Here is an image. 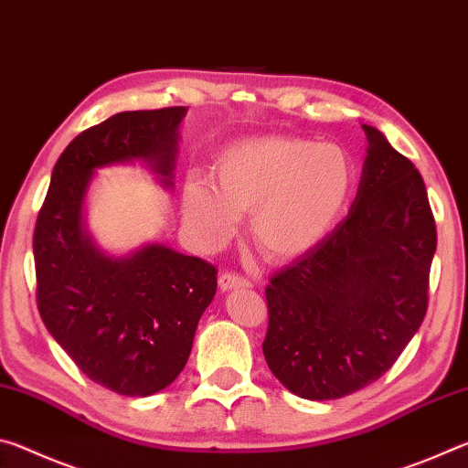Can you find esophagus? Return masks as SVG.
I'll list each match as a JSON object with an SVG mask.
<instances>
[{"label": "esophagus", "mask_w": 468, "mask_h": 468, "mask_svg": "<svg viewBox=\"0 0 468 468\" xmlns=\"http://www.w3.org/2000/svg\"><path fill=\"white\" fill-rule=\"evenodd\" d=\"M218 287L220 291H233V289H248L251 287V282L243 276L235 274V272H223L218 279Z\"/></svg>", "instance_id": "34e87169"}]
</instances>
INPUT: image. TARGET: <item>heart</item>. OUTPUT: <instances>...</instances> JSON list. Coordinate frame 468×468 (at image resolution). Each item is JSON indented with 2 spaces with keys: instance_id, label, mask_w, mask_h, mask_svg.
Instances as JSON below:
<instances>
[{
  "instance_id": "heart-1",
  "label": "heart",
  "mask_w": 468,
  "mask_h": 468,
  "mask_svg": "<svg viewBox=\"0 0 468 468\" xmlns=\"http://www.w3.org/2000/svg\"><path fill=\"white\" fill-rule=\"evenodd\" d=\"M346 150L303 138H250L227 146L217 161V184L189 177L184 220L204 248L235 235L251 212L256 248L271 260H291L315 248L343 217L355 189Z\"/></svg>"
}]
</instances>
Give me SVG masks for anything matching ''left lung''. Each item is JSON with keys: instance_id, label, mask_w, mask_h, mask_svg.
Here are the masks:
<instances>
[{"instance_id": "8db88e82", "label": "left lung", "mask_w": 468, "mask_h": 468, "mask_svg": "<svg viewBox=\"0 0 468 468\" xmlns=\"http://www.w3.org/2000/svg\"><path fill=\"white\" fill-rule=\"evenodd\" d=\"M363 132L367 156L348 215L266 287V363L307 400L376 382L427 312L438 235L423 177L382 132Z\"/></svg>"}]
</instances>
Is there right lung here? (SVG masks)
I'll list each match as a JSON object with an SVG mask.
<instances>
[{
  "label": "right lung",
  "mask_w": 468,
  "mask_h": 468,
  "mask_svg": "<svg viewBox=\"0 0 468 468\" xmlns=\"http://www.w3.org/2000/svg\"><path fill=\"white\" fill-rule=\"evenodd\" d=\"M186 113L123 111L84 130L55 163L37 217L38 314L84 376L123 396H150L181 374L217 268L158 243L109 256L86 231L84 197L94 171L115 163L144 161L171 187Z\"/></svg>",
  "instance_id": "right-lung-1"
}]
</instances>
